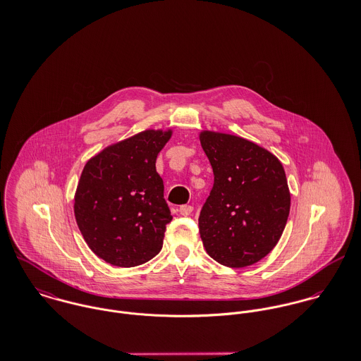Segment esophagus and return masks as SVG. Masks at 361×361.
Returning a JSON list of instances; mask_svg holds the SVG:
<instances>
[{
	"label": "esophagus",
	"instance_id": "1",
	"mask_svg": "<svg viewBox=\"0 0 361 361\" xmlns=\"http://www.w3.org/2000/svg\"><path fill=\"white\" fill-rule=\"evenodd\" d=\"M193 212V207L192 206H180L179 207V214L180 215H183V216H188V215H190Z\"/></svg>",
	"mask_w": 361,
	"mask_h": 361
}]
</instances>
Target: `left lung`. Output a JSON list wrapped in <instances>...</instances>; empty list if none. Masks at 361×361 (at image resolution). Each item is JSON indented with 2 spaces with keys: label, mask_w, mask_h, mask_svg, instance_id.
Instances as JSON below:
<instances>
[{
  "label": "left lung",
  "mask_w": 361,
  "mask_h": 361,
  "mask_svg": "<svg viewBox=\"0 0 361 361\" xmlns=\"http://www.w3.org/2000/svg\"><path fill=\"white\" fill-rule=\"evenodd\" d=\"M200 143L214 172L199 228L209 257L243 268L265 257L279 242L290 211L281 161L256 143L203 130Z\"/></svg>",
  "instance_id": "8db88e82"
}]
</instances>
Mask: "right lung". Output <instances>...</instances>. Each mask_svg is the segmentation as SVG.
Listing matches in <instances>:
<instances>
[{
  "mask_svg": "<svg viewBox=\"0 0 361 361\" xmlns=\"http://www.w3.org/2000/svg\"><path fill=\"white\" fill-rule=\"evenodd\" d=\"M172 129H149L92 157L75 193V218L87 246L115 267H136L162 249L172 221L157 155Z\"/></svg>",
  "mask_w": 361,
  "mask_h": 361,
  "instance_id": "1",
  "label": "right lung"
}]
</instances>
